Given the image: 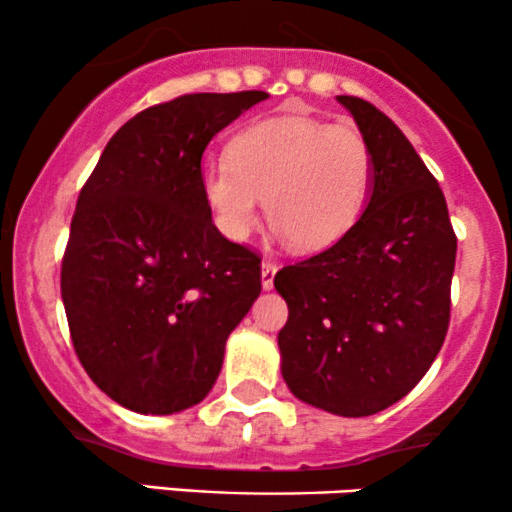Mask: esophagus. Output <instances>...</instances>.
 I'll list each match as a JSON object with an SVG mask.
<instances>
[{"label": "esophagus", "mask_w": 512, "mask_h": 512, "mask_svg": "<svg viewBox=\"0 0 512 512\" xmlns=\"http://www.w3.org/2000/svg\"><path fill=\"white\" fill-rule=\"evenodd\" d=\"M275 273H278V263L270 261V258H263V263H261V282H263V290H270V287H273Z\"/></svg>", "instance_id": "esophagus-1"}]
</instances>
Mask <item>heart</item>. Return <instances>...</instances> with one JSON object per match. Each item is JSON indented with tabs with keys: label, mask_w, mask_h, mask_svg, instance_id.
Masks as SVG:
<instances>
[{
	"label": "heart",
	"mask_w": 512,
	"mask_h": 512,
	"mask_svg": "<svg viewBox=\"0 0 512 512\" xmlns=\"http://www.w3.org/2000/svg\"><path fill=\"white\" fill-rule=\"evenodd\" d=\"M374 179V148L357 126L273 117L232 138L227 162L201 172V194L230 242L249 237L263 198L282 237L302 251H318L352 230Z\"/></svg>",
	"instance_id": "b5f03b06"
}]
</instances>
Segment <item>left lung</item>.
Listing matches in <instances>:
<instances>
[{
	"label": "left lung",
	"mask_w": 512,
	"mask_h": 512,
	"mask_svg": "<svg viewBox=\"0 0 512 512\" xmlns=\"http://www.w3.org/2000/svg\"><path fill=\"white\" fill-rule=\"evenodd\" d=\"M369 138L376 179L345 237L275 275L282 378L299 400L369 417L405 398L441 352L458 237L446 196L378 107L338 95Z\"/></svg>",
	"instance_id": "1"
}]
</instances>
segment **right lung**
<instances>
[{"label":"right lung","mask_w":512,"mask_h":512,"mask_svg":"<svg viewBox=\"0 0 512 512\" xmlns=\"http://www.w3.org/2000/svg\"><path fill=\"white\" fill-rule=\"evenodd\" d=\"M263 90L189 93L110 138L83 184L62 258L78 362L131 412L196 405L261 294V256L225 239L201 194L203 150Z\"/></svg>","instance_id":"add662e5"}]
</instances>
